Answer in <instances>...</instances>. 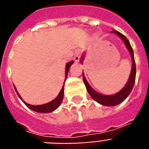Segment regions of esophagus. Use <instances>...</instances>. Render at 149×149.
I'll use <instances>...</instances> for the list:
<instances>
[{
    "label": "esophagus",
    "instance_id": "obj_1",
    "mask_svg": "<svg viewBox=\"0 0 149 149\" xmlns=\"http://www.w3.org/2000/svg\"><path fill=\"white\" fill-rule=\"evenodd\" d=\"M81 56V51L79 49H77L75 52H74V60L76 62H78L79 61Z\"/></svg>",
    "mask_w": 149,
    "mask_h": 149
}]
</instances>
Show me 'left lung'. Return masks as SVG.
<instances>
[{
    "label": "left lung",
    "instance_id": "1",
    "mask_svg": "<svg viewBox=\"0 0 149 149\" xmlns=\"http://www.w3.org/2000/svg\"><path fill=\"white\" fill-rule=\"evenodd\" d=\"M111 33L118 36L119 37L124 41L125 47H127V49H128L129 53L131 54V60H132V68H131V74H130L128 81L126 83V85H124V87L122 88L121 90L119 91L118 93L114 94V95H102V94H100V93H97L96 91L94 90L93 88L91 87L90 85L88 84V82L86 80V78H85V75H84V73H82L83 81H84V83H85V87H86L88 93H89L91 97L93 98L95 101L99 102L100 104L103 105V106H107V107H113V106H116V105L120 104V102H123L130 95V93H131V91L133 89L134 85V82H135L136 77L135 61H134L133 49H132V47H131V44H130V42H129L128 40L127 39L125 36H124L120 33H119L118 31L113 30ZM84 58H85V54H83L81 57L80 62L81 64L83 63Z\"/></svg>",
    "mask_w": 149,
    "mask_h": 149
}]
</instances>
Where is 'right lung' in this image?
<instances>
[{"label": "right lung", "mask_w": 149, "mask_h": 149, "mask_svg": "<svg viewBox=\"0 0 149 149\" xmlns=\"http://www.w3.org/2000/svg\"><path fill=\"white\" fill-rule=\"evenodd\" d=\"M72 64H74V61H71L68 62V63H67L66 64V67H65V80H66L67 76H68V74L69 69H70L71 66L72 65ZM14 88H15V90L18 96L20 98L21 100L25 103L26 107H29V109H31L32 110H33V111L37 112V113H51V112L54 111L55 109H57V108L60 107V105L61 104L62 100H63V98H64V85H63L61 90L60 93L58 94V95H57L54 100H52L51 102H47L46 104L42 105H31L27 103V102H25V101L22 99L21 95H19V93H18V91L16 89V88L15 85H14Z\"/></svg>", "instance_id": "right-lung-1"}]
</instances>
